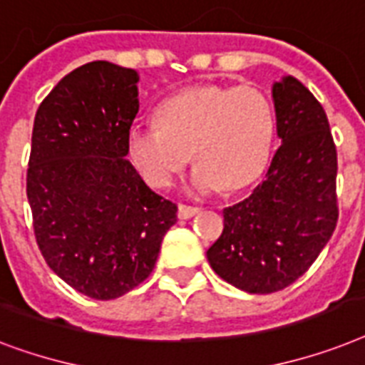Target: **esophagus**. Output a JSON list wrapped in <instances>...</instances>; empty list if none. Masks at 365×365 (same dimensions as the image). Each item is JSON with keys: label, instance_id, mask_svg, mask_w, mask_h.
Here are the masks:
<instances>
[{"label": "esophagus", "instance_id": "34e87169", "mask_svg": "<svg viewBox=\"0 0 365 365\" xmlns=\"http://www.w3.org/2000/svg\"><path fill=\"white\" fill-rule=\"evenodd\" d=\"M196 212H200V207L186 205V203L179 205V218H192Z\"/></svg>", "mask_w": 365, "mask_h": 365}]
</instances>
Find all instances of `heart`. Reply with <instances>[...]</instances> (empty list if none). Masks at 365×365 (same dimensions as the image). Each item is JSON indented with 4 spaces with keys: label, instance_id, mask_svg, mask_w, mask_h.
Segmentation results:
<instances>
[{
    "label": "heart",
    "instance_id": "obj_1",
    "mask_svg": "<svg viewBox=\"0 0 365 365\" xmlns=\"http://www.w3.org/2000/svg\"><path fill=\"white\" fill-rule=\"evenodd\" d=\"M275 109L255 86H194L158 107V120L128 130V156L154 188H168L192 156L190 186L207 194L255 179L269 156Z\"/></svg>",
    "mask_w": 365,
    "mask_h": 365
}]
</instances>
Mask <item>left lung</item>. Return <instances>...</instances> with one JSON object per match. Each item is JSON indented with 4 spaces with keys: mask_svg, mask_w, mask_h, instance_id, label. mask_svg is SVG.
I'll list each match as a JSON object with an SVG mask.
<instances>
[{
    "mask_svg": "<svg viewBox=\"0 0 365 365\" xmlns=\"http://www.w3.org/2000/svg\"><path fill=\"white\" fill-rule=\"evenodd\" d=\"M281 147L249 196L226 207L222 235L207 250L220 279L250 294L290 287L337 226V150L328 116L298 78L273 84Z\"/></svg>",
    "mask_w": 365,
    "mask_h": 365,
    "instance_id": "1",
    "label": "left lung"
}]
</instances>
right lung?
<instances>
[{
    "instance_id": "obj_1",
    "label": "right lung",
    "mask_w": 365,
    "mask_h": 365,
    "mask_svg": "<svg viewBox=\"0 0 365 365\" xmlns=\"http://www.w3.org/2000/svg\"><path fill=\"white\" fill-rule=\"evenodd\" d=\"M137 81L128 67L84 63L41 101L34 122L26 192L35 241L62 281L94 299L139 287L177 222V205L126 160Z\"/></svg>"
}]
</instances>
